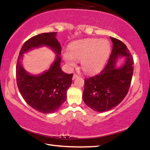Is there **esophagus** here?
I'll return each instance as SVG.
<instances>
[{
  "instance_id": "34e87169",
  "label": "esophagus",
  "mask_w": 150,
  "mask_h": 150,
  "mask_svg": "<svg viewBox=\"0 0 150 150\" xmlns=\"http://www.w3.org/2000/svg\"><path fill=\"white\" fill-rule=\"evenodd\" d=\"M80 77V75H77V74H74V75H73V79L74 80V79H75L76 78H77V77Z\"/></svg>"
}]
</instances>
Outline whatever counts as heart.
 Wrapping results in <instances>:
<instances>
[{"mask_svg":"<svg viewBox=\"0 0 150 150\" xmlns=\"http://www.w3.org/2000/svg\"><path fill=\"white\" fill-rule=\"evenodd\" d=\"M110 44L106 40L88 39L74 43L69 52L63 54V59L68 65L75 66L76 60L81 61V67L85 72L99 71L105 65L110 54Z\"/></svg>","mask_w":150,"mask_h":150,"instance_id":"1","label":"heart"}]
</instances>
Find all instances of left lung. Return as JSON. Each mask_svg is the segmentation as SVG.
Masks as SVG:
<instances>
[{"mask_svg":"<svg viewBox=\"0 0 150 150\" xmlns=\"http://www.w3.org/2000/svg\"><path fill=\"white\" fill-rule=\"evenodd\" d=\"M110 39L113 47L105 67L98 74L85 79L83 99L88 107L100 112L110 110L123 100L134 72L133 57L126 45L115 38ZM120 57H125L126 62L117 68L115 63Z\"/></svg>","mask_w":150,"mask_h":150,"instance_id":"8db88e82","label":"left lung"}]
</instances>
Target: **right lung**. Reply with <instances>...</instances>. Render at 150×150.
<instances>
[{"label":"right lung","instance_id":"1","mask_svg":"<svg viewBox=\"0 0 150 150\" xmlns=\"http://www.w3.org/2000/svg\"><path fill=\"white\" fill-rule=\"evenodd\" d=\"M56 35L57 32L43 33L28 40L20 50L16 67L17 85L22 97L32 108L44 114L53 113L59 108L72 83L73 73L66 74L61 69L62 47ZM42 45L52 48L58 54L57 59L46 72L32 76L22 67L21 59L24 52Z\"/></svg>","mask_w":150,"mask_h":150}]
</instances>
